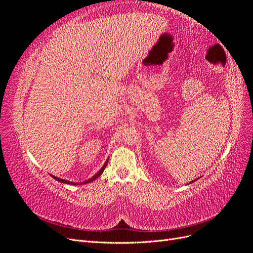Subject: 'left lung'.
Here are the masks:
<instances>
[{"label": "left lung", "mask_w": 253, "mask_h": 253, "mask_svg": "<svg viewBox=\"0 0 253 253\" xmlns=\"http://www.w3.org/2000/svg\"><path fill=\"white\" fill-rule=\"evenodd\" d=\"M195 180H196V179H195ZM195 180H192V181H190V183H191V182H194V181H195Z\"/></svg>", "instance_id": "obj_1"}]
</instances>
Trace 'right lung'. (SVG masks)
I'll return each instance as SVG.
<instances>
[{
	"mask_svg": "<svg viewBox=\"0 0 253 253\" xmlns=\"http://www.w3.org/2000/svg\"><path fill=\"white\" fill-rule=\"evenodd\" d=\"M108 160H109V158H108ZM108 160H106V163L103 165V167L101 168L100 170H99L93 177L91 178H89V179H87V180H85V181H83V182H81V185L82 183H88V182H91L93 180H95L96 178H98L99 176H100L102 173H103V171H104V169H105V167H106V165H108ZM53 178H55L56 180H58V181H60V182H63V183H70V185H79V183H76V182H72V181H68V180H65V179H62V178H59V177H56V176H52Z\"/></svg>",
	"mask_w": 253,
	"mask_h": 253,
	"instance_id": "1",
	"label": "right lung"
}]
</instances>
